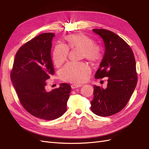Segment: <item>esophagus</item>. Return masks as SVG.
<instances>
[{
    "label": "esophagus",
    "mask_w": 149,
    "mask_h": 149,
    "mask_svg": "<svg viewBox=\"0 0 149 149\" xmlns=\"http://www.w3.org/2000/svg\"><path fill=\"white\" fill-rule=\"evenodd\" d=\"M81 84H77V83H75V84H71V88L73 89H75V88H79L81 86Z\"/></svg>",
    "instance_id": "1"
}]
</instances>
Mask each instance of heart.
<instances>
[{
  "label": "heart",
  "mask_w": 149,
  "mask_h": 149,
  "mask_svg": "<svg viewBox=\"0 0 149 149\" xmlns=\"http://www.w3.org/2000/svg\"><path fill=\"white\" fill-rule=\"evenodd\" d=\"M66 47L57 45L53 51V61L56 66H60L66 61L68 56V49L81 48V56L94 64L97 63L102 58L103 49L101 45L94 43L93 39L84 33H74L65 37ZM91 70L84 63H69L60 71V78L72 83H81L87 79Z\"/></svg>",
  "instance_id": "b5f03b06"
}]
</instances>
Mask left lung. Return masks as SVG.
Listing matches in <instances>:
<instances>
[{"label": "left lung", "instance_id": "8db88e82", "mask_svg": "<svg viewBox=\"0 0 149 149\" xmlns=\"http://www.w3.org/2000/svg\"><path fill=\"white\" fill-rule=\"evenodd\" d=\"M93 31L101 37L105 47L95 78L107 77L108 83L106 89L94 86L91 109L97 116H110L126 106L136 87V60L132 49L119 36L105 29Z\"/></svg>", "mask_w": 149, "mask_h": 149}]
</instances>
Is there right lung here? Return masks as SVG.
Here are the masks:
<instances>
[{
  "mask_svg": "<svg viewBox=\"0 0 149 149\" xmlns=\"http://www.w3.org/2000/svg\"><path fill=\"white\" fill-rule=\"evenodd\" d=\"M55 33H44L17 51L10 78L20 103L30 114L45 120L60 118L66 111L71 88L61 83L47 92L45 81L55 73L51 56Z\"/></svg>",
  "mask_w": 149,
  "mask_h": 149,
  "instance_id": "obj_1",
  "label": "right lung"
}]
</instances>
